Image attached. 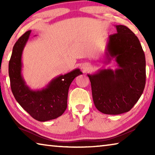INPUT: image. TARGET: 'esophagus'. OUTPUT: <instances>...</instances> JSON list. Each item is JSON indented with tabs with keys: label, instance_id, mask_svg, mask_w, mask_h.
Segmentation results:
<instances>
[{
	"label": "esophagus",
	"instance_id": "1",
	"mask_svg": "<svg viewBox=\"0 0 155 155\" xmlns=\"http://www.w3.org/2000/svg\"><path fill=\"white\" fill-rule=\"evenodd\" d=\"M82 69L84 70V71H87V70L89 69V66L88 65H83L82 67Z\"/></svg>",
	"mask_w": 155,
	"mask_h": 155
}]
</instances>
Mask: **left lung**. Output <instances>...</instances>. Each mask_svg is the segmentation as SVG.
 <instances>
[{
  "label": "left lung",
  "mask_w": 155,
  "mask_h": 155,
  "mask_svg": "<svg viewBox=\"0 0 155 155\" xmlns=\"http://www.w3.org/2000/svg\"><path fill=\"white\" fill-rule=\"evenodd\" d=\"M109 37L107 64L114 59L117 69H102L87 74L96 109L104 114L129 111L142 94L146 84V59L137 37L124 25Z\"/></svg>",
  "instance_id": "1"
}]
</instances>
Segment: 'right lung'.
<instances>
[{
	"label": "right lung",
	"instance_id": "1",
	"mask_svg": "<svg viewBox=\"0 0 155 155\" xmlns=\"http://www.w3.org/2000/svg\"><path fill=\"white\" fill-rule=\"evenodd\" d=\"M31 32L28 31L23 34L13 48L9 63L10 84L12 93L20 105L34 119L46 122L57 118L64 114L67 108L70 84L82 72L79 69H75L53 78L42 90L30 89L22 75V55Z\"/></svg>",
	"mask_w": 155,
	"mask_h": 155
}]
</instances>
